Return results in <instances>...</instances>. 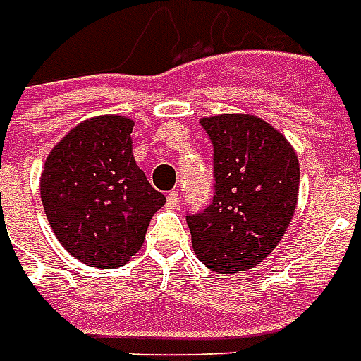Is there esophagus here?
<instances>
[{"instance_id": "34e87169", "label": "esophagus", "mask_w": 361, "mask_h": 361, "mask_svg": "<svg viewBox=\"0 0 361 361\" xmlns=\"http://www.w3.org/2000/svg\"><path fill=\"white\" fill-rule=\"evenodd\" d=\"M166 201H168V207H180V201H181L180 191H170Z\"/></svg>"}]
</instances>
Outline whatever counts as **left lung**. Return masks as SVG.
Masks as SVG:
<instances>
[{
  "label": "left lung",
  "instance_id": "left-lung-1",
  "mask_svg": "<svg viewBox=\"0 0 361 361\" xmlns=\"http://www.w3.org/2000/svg\"><path fill=\"white\" fill-rule=\"evenodd\" d=\"M214 147V197L189 214L197 258L218 274L255 268L295 214L300 168L281 132L252 114L201 118Z\"/></svg>",
  "mask_w": 361,
  "mask_h": 361
}]
</instances>
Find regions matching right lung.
I'll list each match as a JSON object with an SVG mask.
<instances>
[{
    "mask_svg": "<svg viewBox=\"0 0 361 361\" xmlns=\"http://www.w3.org/2000/svg\"><path fill=\"white\" fill-rule=\"evenodd\" d=\"M133 120H84L53 147L39 178L42 204L59 243L92 268H118L145 241L166 197L132 153Z\"/></svg>",
    "mask_w": 361,
    "mask_h": 361,
    "instance_id": "obj_1",
    "label": "right lung"
}]
</instances>
